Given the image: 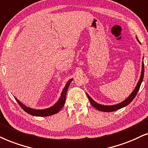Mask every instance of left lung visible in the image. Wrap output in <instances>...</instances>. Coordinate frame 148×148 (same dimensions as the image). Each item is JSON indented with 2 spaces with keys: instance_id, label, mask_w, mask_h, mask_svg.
Here are the masks:
<instances>
[{
  "instance_id": "left-lung-1",
  "label": "left lung",
  "mask_w": 148,
  "mask_h": 148,
  "mask_svg": "<svg viewBox=\"0 0 148 148\" xmlns=\"http://www.w3.org/2000/svg\"><path fill=\"white\" fill-rule=\"evenodd\" d=\"M137 41H138V42L140 43L139 40H138V38H137ZM143 75H144V64H143V61L142 68H141V73L140 78H139V81H138V82H137V86H135V89L133 90V91L131 92V94L130 95L129 97H128L127 99L125 100V101H122L121 103H119L118 104H115V105H113V106H104V105H101V104L97 103V102L95 101L94 100L92 99V98L90 97L87 93H86V95H87V97L88 98V100H89L90 104H91V105L93 106L95 108H96V109H97V110H99V111L106 112H114V111H116V110H118L119 109H121V108H123L124 107H125V106L129 105V104L131 103L132 101H133L134 98L135 97V96H136V95H137V92H138L139 88H140L141 84L143 81Z\"/></svg>"
}]
</instances>
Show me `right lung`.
Returning a JSON list of instances; mask_svg holds the SVG:
<instances>
[{
    "instance_id": "obj_1",
    "label": "right lung",
    "mask_w": 148,
    "mask_h": 148,
    "mask_svg": "<svg viewBox=\"0 0 148 148\" xmlns=\"http://www.w3.org/2000/svg\"><path fill=\"white\" fill-rule=\"evenodd\" d=\"M72 78H71L67 82L66 86L63 89L62 94H61V97L58 101L56 102V104L53 105L51 107L47 108V109H43V110H36L33 109V108H30L27 107L25 105L21 103V101H19L16 97H15V99H16L17 103H19V105L21 106V108L24 110L25 112H27V114H30V115L34 116H49L53 115L55 114H57L61 110V109L63 108V106L65 104V101H66V93L68 91V88L70 86V84L72 81Z\"/></svg>"
}]
</instances>
